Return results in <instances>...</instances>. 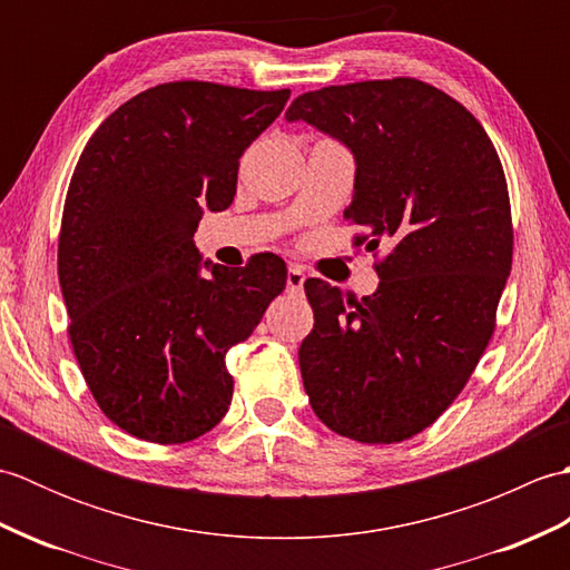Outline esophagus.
Returning a JSON list of instances; mask_svg holds the SVG:
<instances>
[{
	"label": "esophagus",
	"mask_w": 570,
	"mask_h": 570,
	"mask_svg": "<svg viewBox=\"0 0 570 570\" xmlns=\"http://www.w3.org/2000/svg\"><path fill=\"white\" fill-rule=\"evenodd\" d=\"M304 282H306V274L301 272V266H288L286 272V292L288 294H301L304 292Z\"/></svg>",
	"instance_id": "esophagus-1"
}]
</instances>
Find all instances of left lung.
I'll return each instance as SVG.
<instances>
[{
    "label": "left lung",
    "instance_id": "obj_1",
    "mask_svg": "<svg viewBox=\"0 0 570 570\" xmlns=\"http://www.w3.org/2000/svg\"><path fill=\"white\" fill-rule=\"evenodd\" d=\"M355 156L345 217L367 249L386 239L372 296L304 284L313 331L298 365L316 416L360 443L429 429L470 380L512 269L510 193L485 129L416 78L304 92L286 110Z\"/></svg>",
    "mask_w": 570,
    "mask_h": 570
}]
</instances>
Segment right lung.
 <instances>
[{
  "instance_id": "obj_1",
  "label": "right lung",
  "mask_w": 570,
  "mask_h": 570,
  "mask_svg": "<svg viewBox=\"0 0 570 570\" xmlns=\"http://www.w3.org/2000/svg\"><path fill=\"white\" fill-rule=\"evenodd\" d=\"M292 90L180 80L139 92L85 144L58 237L72 353L95 402L151 443L208 433L233 402L227 350L286 286L257 254L229 269L193 242L203 210L229 208L239 156Z\"/></svg>"
}]
</instances>
